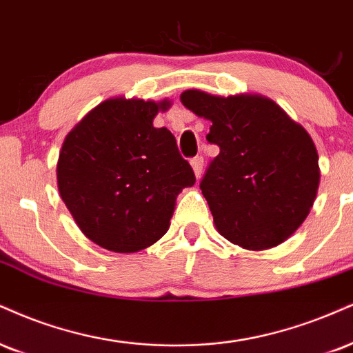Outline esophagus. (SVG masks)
Masks as SVG:
<instances>
[{
	"instance_id": "1",
	"label": "esophagus",
	"mask_w": 353,
	"mask_h": 353,
	"mask_svg": "<svg viewBox=\"0 0 353 353\" xmlns=\"http://www.w3.org/2000/svg\"><path fill=\"white\" fill-rule=\"evenodd\" d=\"M190 165H192L195 177L199 179V177H201V174H202V169H203V158H202V156H195V158H192V161H190Z\"/></svg>"
}]
</instances>
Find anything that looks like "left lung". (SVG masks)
<instances>
[{
    "label": "left lung",
    "instance_id": "1",
    "mask_svg": "<svg viewBox=\"0 0 353 353\" xmlns=\"http://www.w3.org/2000/svg\"><path fill=\"white\" fill-rule=\"evenodd\" d=\"M181 101L212 121L207 141L220 148L201 181L220 235L246 250L290 239L319 189V156L307 131L261 95L185 90Z\"/></svg>",
    "mask_w": 353,
    "mask_h": 353
}]
</instances>
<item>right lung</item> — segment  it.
Masks as SVG:
<instances>
[{
	"mask_svg": "<svg viewBox=\"0 0 353 353\" xmlns=\"http://www.w3.org/2000/svg\"><path fill=\"white\" fill-rule=\"evenodd\" d=\"M171 103L139 99L101 101L67 134L57 188L87 239L117 253H134L168 232L176 199L195 184L168 128H154Z\"/></svg>",
	"mask_w": 353,
	"mask_h": 353,
	"instance_id": "right-lung-1",
	"label": "right lung"
}]
</instances>
